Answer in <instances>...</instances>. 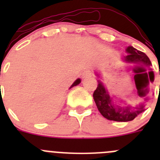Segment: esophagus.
Returning a JSON list of instances; mask_svg holds the SVG:
<instances>
[{
    "label": "esophagus",
    "mask_w": 160,
    "mask_h": 160,
    "mask_svg": "<svg viewBox=\"0 0 160 160\" xmlns=\"http://www.w3.org/2000/svg\"><path fill=\"white\" fill-rule=\"evenodd\" d=\"M92 76V72L90 70H87L86 71H84V73H82V77L83 78H89Z\"/></svg>",
    "instance_id": "1"
}]
</instances>
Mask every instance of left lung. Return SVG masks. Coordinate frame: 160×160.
<instances>
[{
  "label": "left lung",
  "mask_w": 160,
  "mask_h": 160,
  "mask_svg": "<svg viewBox=\"0 0 160 160\" xmlns=\"http://www.w3.org/2000/svg\"><path fill=\"white\" fill-rule=\"evenodd\" d=\"M127 52L129 54L127 55L124 58L125 61L128 62H132L134 64H141L144 68H148L151 70L152 62L149 58L142 52L137 50L135 48L132 46H129L127 49ZM147 69V68H146ZM152 72V71H150ZM152 78L153 80V76L152 75ZM151 81V78H150ZM94 102L96 103L98 109L101 113L103 117L109 120H113L116 122H128L131 121L138 114L144 111L143 106L141 105L139 107H136V110L131 111L130 107H126V108H115L112 104V101L109 95L108 92L106 90L105 87H103L102 83L98 81V84L93 94Z\"/></svg>",
  "instance_id": "1"
}]
</instances>
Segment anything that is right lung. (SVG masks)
I'll return each mask as SVG.
<instances>
[{"instance_id":"right-lung-1","label":"right lung","mask_w":160,"mask_h":160,"mask_svg":"<svg viewBox=\"0 0 160 160\" xmlns=\"http://www.w3.org/2000/svg\"><path fill=\"white\" fill-rule=\"evenodd\" d=\"M80 82H81V80H80V79H79V78L77 79V80H76V81L73 83V85H72L71 87H70V88H71V87H75V86L78 85Z\"/></svg>"}]
</instances>
